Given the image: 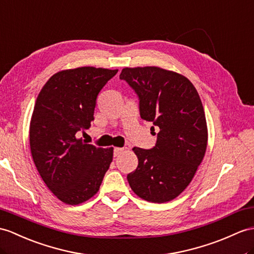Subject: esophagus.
Masks as SVG:
<instances>
[{
    "label": "esophagus",
    "mask_w": 254,
    "mask_h": 254,
    "mask_svg": "<svg viewBox=\"0 0 254 254\" xmlns=\"http://www.w3.org/2000/svg\"><path fill=\"white\" fill-rule=\"evenodd\" d=\"M123 152H124L123 147H115L114 152H113V155H114V157H117V156H120Z\"/></svg>",
    "instance_id": "1"
}]
</instances>
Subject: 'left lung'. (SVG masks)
Segmentation results:
<instances>
[{
	"mask_svg": "<svg viewBox=\"0 0 254 254\" xmlns=\"http://www.w3.org/2000/svg\"><path fill=\"white\" fill-rule=\"evenodd\" d=\"M120 78L137 94L141 119L158 130L150 150L132 148L138 167L127 175L129 185L144 200H172L188 188L206 153L207 123L198 92L185 76L157 66L125 67Z\"/></svg>",
	"mask_w": 254,
	"mask_h": 254,
	"instance_id": "8db88e82",
	"label": "left lung"
}]
</instances>
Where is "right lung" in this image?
<instances>
[{
	"label": "right lung",
	"mask_w": 254,
	"mask_h": 254,
	"mask_svg": "<svg viewBox=\"0 0 254 254\" xmlns=\"http://www.w3.org/2000/svg\"><path fill=\"white\" fill-rule=\"evenodd\" d=\"M116 73L94 66L60 71L36 98L31 154L47 188L67 205L91 198L112 162L113 147H96L77 137L90 127L99 92Z\"/></svg>",
	"instance_id": "1"
}]
</instances>
